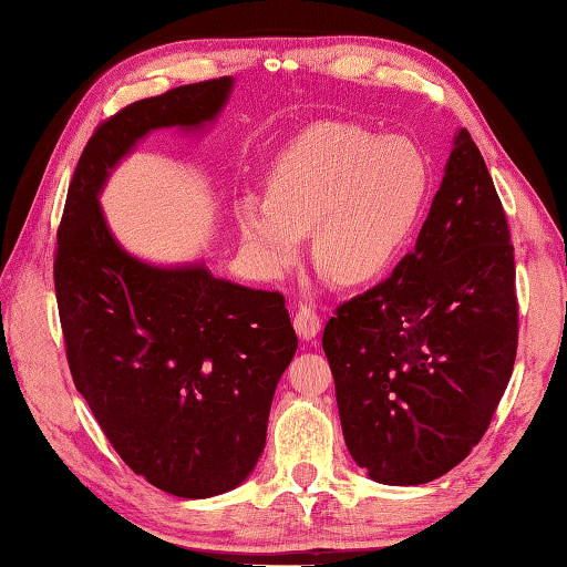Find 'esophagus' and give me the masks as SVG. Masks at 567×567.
<instances>
[{
    "mask_svg": "<svg viewBox=\"0 0 567 567\" xmlns=\"http://www.w3.org/2000/svg\"><path fill=\"white\" fill-rule=\"evenodd\" d=\"M295 329L299 333V339L311 341L321 331V317L311 307L299 305L295 311Z\"/></svg>",
    "mask_w": 567,
    "mask_h": 567,
    "instance_id": "obj_1",
    "label": "esophagus"
}]
</instances>
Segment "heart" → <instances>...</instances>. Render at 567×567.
I'll use <instances>...</instances> for the list:
<instances>
[{"label": "heart", "instance_id": "obj_1", "mask_svg": "<svg viewBox=\"0 0 567 567\" xmlns=\"http://www.w3.org/2000/svg\"><path fill=\"white\" fill-rule=\"evenodd\" d=\"M426 192L429 167L412 141L327 122L277 158L268 199H238L236 219L258 275L282 277L311 234L319 268L343 285H363L400 256Z\"/></svg>", "mask_w": 567, "mask_h": 567}]
</instances>
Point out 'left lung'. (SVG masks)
I'll list each match as a JSON object with an SVG mask.
<instances>
[{
    "instance_id": "left-lung-1",
    "label": "left lung",
    "mask_w": 567,
    "mask_h": 567,
    "mask_svg": "<svg viewBox=\"0 0 567 567\" xmlns=\"http://www.w3.org/2000/svg\"><path fill=\"white\" fill-rule=\"evenodd\" d=\"M514 277L507 216L461 128L414 250L323 329L346 445L375 483H431L485 436L516 358Z\"/></svg>"
}]
</instances>
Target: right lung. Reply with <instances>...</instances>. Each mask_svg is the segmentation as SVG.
<instances>
[{"instance_id": "right-lung-1", "label": "right lung", "mask_w": 567, "mask_h": 567, "mask_svg": "<svg viewBox=\"0 0 567 567\" xmlns=\"http://www.w3.org/2000/svg\"><path fill=\"white\" fill-rule=\"evenodd\" d=\"M231 87V78L183 84L102 122L72 175L53 265L78 392L122 461L185 499L224 495L252 473L297 333L280 292L219 280L204 262L131 256L100 192L151 131L212 124Z\"/></svg>"}]
</instances>
